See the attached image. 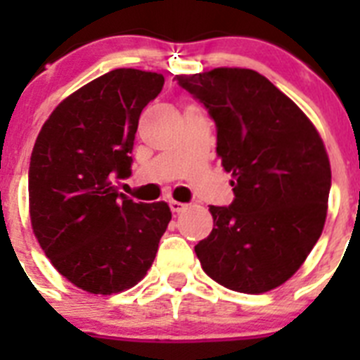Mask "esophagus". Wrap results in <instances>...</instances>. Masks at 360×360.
<instances>
[{"instance_id":"esophagus-1","label":"esophagus","mask_w":360,"mask_h":360,"mask_svg":"<svg viewBox=\"0 0 360 360\" xmlns=\"http://www.w3.org/2000/svg\"><path fill=\"white\" fill-rule=\"evenodd\" d=\"M169 207H171V211H173V212H182L184 209L187 207V205H186V203H182V202H176V200H171Z\"/></svg>"}]
</instances>
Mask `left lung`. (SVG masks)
<instances>
[{
  "instance_id": "left-lung-1",
  "label": "left lung",
  "mask_w": 360,
  "mask_h": 360,
  "mask_svg": "<svg viewBox=\"0 0 360 360\" xmlns=\"http://www.w3.org/2000/svg\"><path fill=\"white\" fill-rule=\"evenodd\" d=\"M216 124V153L234 200L211 205L214 227L195 247L216 283L263 294L290 279L319 240L332 171L319 133L262 73L214 68L178 75Z\"/></svg>"
}]
</instances>
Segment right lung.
I'll use <instances>...</instances> for the list:
<instances>
[{"instance_id": "add662e5", "label": "right lung", "mask_w": 360, "mask_h": 360, "mask_svg": "<svg viewBox=\"0 0 360 360\" xmlns=\"http://www.w3.org/2000/svg\"><path fill=\"white\" fill-rule=\"evenodd\" d=\"M162 86L155 72L104 73L52 111L32 151L34 234L57 272L90 294L135 287L169 224L167 203H136L113 186L131 174L139 117Z\"/></svg>"}]
</instances>
